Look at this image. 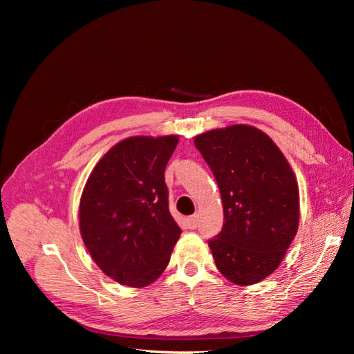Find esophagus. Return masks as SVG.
<instances>
[{"instance_id":"esophagus-1","label":"esophagus","mask_w":354,"mask_h":354,"mask_svg":"<svg viewBox=\"0 0 354 354\" xmlns=\"http://www.w3.org/2000/svg\"><path fill=\"white\" fill-rule=\"evenodd\" d=\"M187 225H189L190 230H196L199 227V217L196 214L190 216L189 219H187Z\"/></svg>"}]
</instances>
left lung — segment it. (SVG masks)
Listing matches in <instances>:
<instances>
[{"mask_svg":"<svg viewBox=\"0 0 354 354\" xmlns=\"http://www.w3.org/2000/svg\"><path fill=\"white\" fill-rule=\"evenodd\" d=\"M219 185L223 228L208 242L219 272L239 286L260 283L281 265L299 223V190L272 138L250 124L194 137Z\"/></svg>","mask_w":354,"mask_h":354,"instance_id":"obj_1","label":"left lung"}]
</instances>
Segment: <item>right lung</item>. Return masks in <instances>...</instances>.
<instances>
[{
  "instance_id": "right-lung-1",
  "label": "right lung",
  "mask_w": 354,
  "mask_h": 354,
  "mask_svg": "<svg viewBox=\"0 0 354 354\" xmlns=\"http://www.w3.org/2000/svg\"><path fill=\"white\" fill-rule=\"evenodd\" d=\"M178 135H137L95 164L79 205V230L95 265L112 280L146 288L167 268L181 228L169 212L164 170Z\"/></svg>"
}]
</instances>
